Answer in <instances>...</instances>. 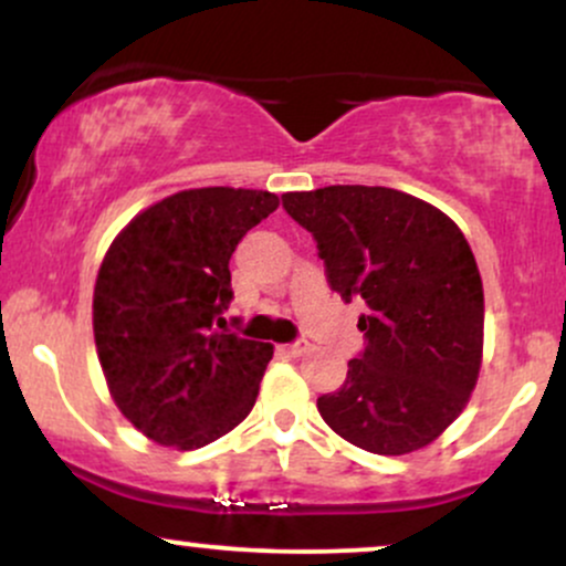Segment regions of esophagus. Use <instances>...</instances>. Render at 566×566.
I'll return each mask as SVG.
<instances>
[{
  "label": "esophagus",
  "mask_w": 566,
  "mask_h": 566,
  "mask_svg": "<svg viewBox=\"0 0 566 566\" xmlns=\"http://www.w3.org/2000/svg\"><path fill=\"white\" fill-rule=\"evenodd\" d=\"M282 350H284V354H290V356H301V354H305V350H308V343H305V340L287 343V346H282Z\"/></svg>",
  "instance_id": "1"
}]
</instances>
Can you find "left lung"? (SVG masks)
I'll list each match as a JSON object with an SVG mask.
<instances>
[{"instance_id": "left-lung-1", "label": "left lung", "mask_w": 566, "mask_h": 566, "mask_svg": "<svg viewBox=\"0 0 566 566\" xmlns=\"http://www.w3.org/2000/svg\"><path fill=\"white\" fill-rule=\"evenodd\" d=\"M314 237L327 284L361 301L365 348L316 399L337 437L375 454L431 444L463 412L482 365L484 290L463 231L423 199L382 186L284 193Z\"/></svg>"}]
</instances>
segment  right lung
<instances>
[{"instance_id":"1","label":"right lung","mask_w":566,"mask_h":566,"mask_svg":"<svg viewBox=\"0 0 566 566\" xmlns=\"http://www.w3.org/2000/svg\"><path fill=\"white\" fill-rule=\"evenodd\" d=\"M279 197L250 188H191L143 210L97 271L93 329L116 407L138 431L199 450L255 405L274 346L226 329L229 261Z\"/></svg>"}]
</instances>
